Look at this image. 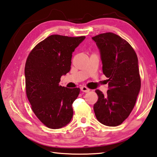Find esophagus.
I'll use <instances>...</instances> for the list:
<instances>
[{"label":"esophagus","mask_w":157,"mask_h":157,"mask_svg":"<svg viewBox=\"0 0 157 157\" xmlns=\"http://www.w3.org/2000/svg\"><path fill=\"white\" fill-rule=\"evenodd\" d=\"M80 89H81V91H82V92H84V93H88L90 91V89H88V88L86 86H81Z\"/></svg>","instance_id":"1"}]
</instances>
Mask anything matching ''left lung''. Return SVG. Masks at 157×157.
I'll return each mask as SVG.
<instances>
[{
    "label": "left lung",
    "mask_w": 157,
    "mask_h": 157,
    "mask_svg": "<svg viewBox=\"0 0 157 157\" xmlns=\"http://www.w3.org/2000/svg\"><path fill=\"white\" fill-rule=\"evenodd\" d=\"M100 53L102 71L108 78L106 95L95 90L98 100L93 109L105 126H117L128 118L141 89L137 56L127 41L113 33L92 38Z\"/></svg>",
    "instance_id": "8db88e82"
}]
</instances>
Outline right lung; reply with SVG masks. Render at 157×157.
Listing matches in <instances>:
<instances>
[{
  "mask_svg": "<svg viewBox=\"0 0 157 157\" xmlns=\"http://www.w3.org/2000/svg\"><path fill=\"white\" fill-rule=\"evenodd\" d=\"M85 38L51 35L37 44L27 59V98L37 117L51 129L67 126L73 117L72 104L80 89L59 83L70 71L72 53Z\"/></svg>",
  "mask_w": 157,
  "mask_h": 157,
  "instance_id": "right-lung-1",
  "label": "right lung"
}]
</instances>
